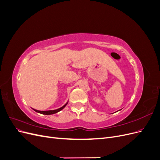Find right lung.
Returning <instances> with one entry per match:
<instances>
[{"label":"right lung","instance_id":"right-lung-1","mask_svg":"<svg viewBox=\"0 0 160 160\" xmlns=\"http://www.w3.org/2000/svg\"><path fill=\"white\" fill-rule=\"evenodd\" d=\"M68 102H69V101H67V103L65 105H64L63 106H62V107H61V108H59V109H54V110L39 111V110H37V109H33L34 111H36V112H37V113H41V114L47 115H52V114H55V113H58V112H59L60 111H61L62 109H63L65 108V106L67 105V103H68Z\"/></svg>","mask_w":160,"mask_h":160}]
</instances>
